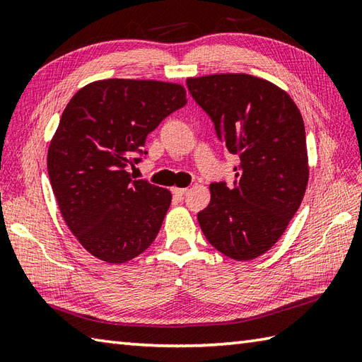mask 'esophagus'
Here are the masks:
<instances>
[{"label":"esophagus","mask_w":362,"mask_h":362,"mask_svg":"<svg viewBox=\"0 0 362 362\" xmlns=\"http://www.w3.org/2000/svg\"><path fill=\"white\" fill-rule=\"evenodd\" d=\"M185 193H187V188H177V187L173 188V194H174L175 197H182Z\"/></svg>","instance_id":"34e87169"}]
</instances>
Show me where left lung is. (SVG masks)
<instances>
[{
	"label": "left lung",
	"instance_id": "left-lung-1",
	"mask_svg": "<svg viewBox=\"0 0 362 362\" xmlns=\"http://www.w3.org/2000/svg\"><path fill=\"white\" fill-rule=\"evenodd\" d=\"M187 86L210 115L219 141L240 156L233 185H210L199 226L226 257H261L280 240L308 185L302 115L286 91L257 76L206 74L188 78Z\"/></svg>",
	"mask_w": 362,
	"mask_h": 362
}]
</instances>
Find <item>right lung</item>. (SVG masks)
I'll return each instance as SVG.
<instances>
[{"instance_id": "1", "label": "right lung", "mask_w": 362, "mask_h": 362, "mask_svg": "<svg viewBox=\"0 0 362 362\" xmlns=\"http://www.w3.org/2000/svg\"><path fill=\"white\" fill-rule=\"evenodd\" d=\"M185 104V87L152 79L95 81L66 104L48 174L65 224L98 259L126 263L158 235L171 191L132 180L126 168L140 161L134 152H143L146 136Z\"/></svg>"}]
</instances>
